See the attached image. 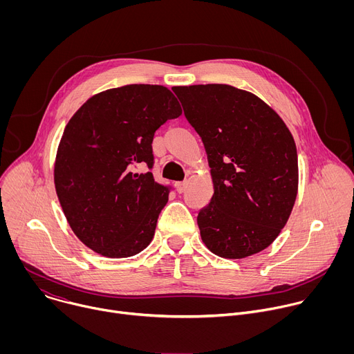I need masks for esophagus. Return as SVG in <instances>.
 <instances>
[{
  "instance_id": "34e87169",
  "label": "esophagus",
  "mask_w": 354,
  "mask_h": 354,
  "mask_svg": "<svg viewBox=\"0 0 354 354\" xmlns=\"http://www.w3.org/2000/svg\"><path fill=\"white\" fill-rule=\"evenodd\" d=\"M186 186H187V182H176L175 183V187H176L178 193H183L186 190Z\"/></svg>"
}]
</instances>
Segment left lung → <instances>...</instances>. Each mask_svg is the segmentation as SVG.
<instances>
[{"label":"left lung","instance_id":"left-lung-1","mask_svg":"<svg viewBox=\"0 0 354 354\" xmlns=\"http://www.w3.org/2000/svg\"><path fill=\"white\" fill-rule=\"evenodd\" d=\"M205 144L214 193L197 225L214 255L243 259L266 249L298 192L297 148L283 119L255 93L227 84L174 86Z\"/></svg>","mask_w":354,"mask_h":354}]
</instances>
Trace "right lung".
<instances>
[{
  "instance_id": "obj_1",
  "label": "right lung",
  "mask_w": 354,
  "mask_h": 354,
  "mask_svg": "<svg viewBox=\"0 0 354 354\" xmlns=\"http://www.w3.org/2000/svg\"><path fill=\"white\" fill-rule=\"evenodd\" d=\"M182 115L162 85L131 84L91 96L73 115L59 142L55 186L77 238L106 258H129L154 238L169 189L151 172L154 133Z\"/></svg>"
}]
</instances>
